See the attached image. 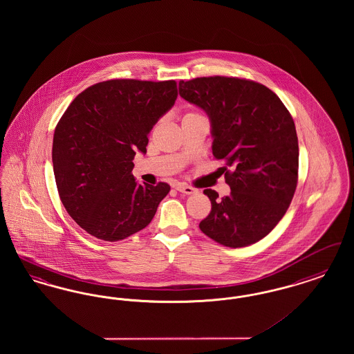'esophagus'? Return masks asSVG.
Masks as SVG:
<instances>
[{"instance_id": "obj_1", "label": "esophagus", "mask_w": 354, "mask_h": 354, "mask_svg": "<svg viewBox=\"0 0 354 354\" xmlns=\"http://www.w3.org/2000/svg\"><path fill=\"white\" fill-rule=\"evenodd\" d=\"M175 189L178 191V192H182V194H185V195H192V194H195V192H198L194 187H191V185H176L175 187Z\"/></svg>"}]
</instances>
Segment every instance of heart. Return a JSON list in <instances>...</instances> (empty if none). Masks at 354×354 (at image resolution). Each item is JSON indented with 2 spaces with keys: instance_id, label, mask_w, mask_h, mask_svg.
<instances>
[{
  "instance_id": "heart-1",
  "label": "heart",
  "mask_w": 354,
  "mask_h": 354,
  "mask_svg": "<svg viewBox=\"0 0 354 354\" xmlns=\"http://www.w3.org/2000/svg\"><path fill=\"white\" fill-rule=\"evenodd\" d=\"M191 115H196V114H187L185 117H191Z\"/></svg>"
}]
</instances>
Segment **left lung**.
Returning <instances> with one entry per match:
<instances>
[{
  "mask_svg": "<svg viewBox=\"0 0 354 354\" xmlns=\"http://www.w3.org/2000/svg\"><path fill=\"white\" fill-rule=\"evenodd\" d=\"M179 95L202 109L211 123L212 153L223 159L231 194L203 192L211 212L203 234L225 247H247L284 216L297 185L299 142L284 103L264 84L230 77L179 82Z\"/></svg>",
  "mask_w": 354,
  "mask_h": 354,
  "instance_id": "obj_1",
  "label": "left lung"
}]
</instances>
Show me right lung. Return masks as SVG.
Listing matches in <instances>:
<instances>
[{
	"instance_id": "right-lung-1",
	"label": "right lung",
	"mask_w": 354,
	"mask_h": 354,
	"mask_svg": "<svg viewBox=\"0 0 354 354\" xmlns=\"http://www.w3.org/2000/svg\"><path fill=\"white\" fill-rule=\"evenodd\" d=\"M175 81L111 80L70 103L53 138V169L61 202L90 235L118 241L150 224L167 183L138 185L136 151L146 153L155 123L174 106Z\"/></svg>"
}]
</instances>
